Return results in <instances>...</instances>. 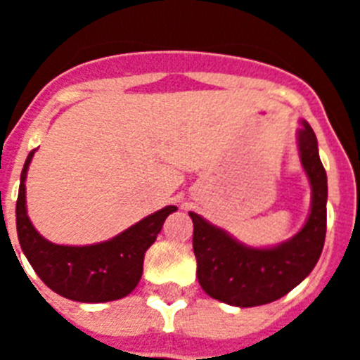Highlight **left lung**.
Wrapping results in <instances>:
<instances>
[{"instance_id": "left-lung-1", "label": "left lung", "mask_w": 360, "mask_h": 360, "mask_svg": "<svg viewBox=\"0 0 360 360\" xmlns=\"http://www.w3.org/2000/svg\"><path fill=\"white\" fill-rule=\"evenodd\" d=\"M297 149L311 187V203L307 221L290 240L256 249L189 212L195 225L196 276L200 287L212 299L240 308L272 303L297 287L319 262L326 236L328 182L316 133L307 120H301L297 129Z\"/></svg>"}]
</instances>
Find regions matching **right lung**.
<instances>
[{
  "instance_id": "right-lung-1",
  "label": "right lung",
  "mask_w": 360,
  "mask_h": 360,
  "mask_svg": "<svg viewBox=\"0 0 360 360\" xmlns=\"http://www.w3.org/2000/svg\"><path fill=\"white\" fill-rule=\"evenodd\" d=\"M34 151L21 171L15 225L21 250L49 288L79 303H106L135 290L144 270V254L155 243L174 205L146 216L111 240L94 245H57L43 238L27 214L25 180Z\"/></svg>"
}]
</instances>
